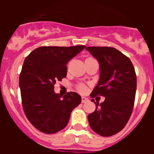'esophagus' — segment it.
Instances as JSON below:
<instances>
[{"mask_svg":"<svg viewBox=\"0 0 154 154\" xmlns=\"http://www.w3.org/2000/svg\"><path fill=\"white\" fill-rule=\"evenodd\" d=\"M88 100H89V99H88V98H85V97H84V96H82V103H86Z\"/></svg>","mask_w":154,"mask_h":154,"instance_id":"34e87169","label":"esophagus"}]
</instances>
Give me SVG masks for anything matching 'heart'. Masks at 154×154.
I'll return each instance as SVG.
<instances>
[{
  "label": "heart",
  "instance_id": "heart-1",
  "mask_svg": "<svg viewBox=\"0 0 154 154\" xmlns=\"http://www.w3.org/2000/svg\"><path fill=\"white\" fill-rule=\"evenodd\" d=\"M78 89L80 91V92H83L85 91V86L84 85H82V84H80V85H79L78 86Z\"/></svg>",
  "mask_w": 154,
  "mask_h": 154
}]
</instances>
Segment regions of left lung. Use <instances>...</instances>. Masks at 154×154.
<instances>
[{
    "label": "left lung",
    "instance_id": "left-lung-1",
    "mask_svg": "<svg viewBox=\"0 0 154 154\" xmlns=\"http://www.w3.org/2000/svg\"><path fill=\"white\" fill-rule=\"evenodd\" d=\"M85 49L99 64V80L90 96H103L104 102H92L96 110L88 116L92 130L103 137L123 130L133 112L137 90V75L131 61L111 47H88Z\"/></svg>",
    "mask_w": 154,
    "mask_h": 154
}]
</instances>
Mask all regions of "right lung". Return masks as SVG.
<instances>
[{
    "instance_id": "right-lung-1",
    "label": "right lung",
    "mask_w": 154,
    "mask_h": 154,
    "mask_svg": "<svg viewBox=\"0 0 154 154\" xmlns=\"http://www.w3.org/2000/svg\"><path fill=\"white\" fill-rule=\"evenodd\" d=\"M72 47L43 46L31 51L23 64L19 86L22 106L30 123L47 134L60 131L67 126L71 112L81 103L78 93H55L54 85L67 75L68 62L84 49Z\"/></svg>"
}]
</instances>
